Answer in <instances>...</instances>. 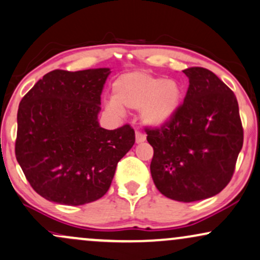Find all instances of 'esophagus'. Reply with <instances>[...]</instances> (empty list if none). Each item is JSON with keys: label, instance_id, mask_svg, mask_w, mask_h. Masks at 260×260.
I'll use <instances>...</instances> for the list:
<instances>
[{"label": "esophagus", "instance_id": "esophagus-1", "mask_svg": "<svg viewBox=\"0 0 260 260\" xmlns=\"http://www.w3.org/2000/svg\"><path fill=\"white\" fill-rule=\"evenodd\" d=\"M143 141H146V135H145V134L140 133V131H136V142L137 143H141V142H143Z\"/></svg>", "mask_w": 260, "mask_h": 260}]
</instances>
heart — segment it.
Masks as SVG:
<instances>
[{"label":"heart","mask_w":260,"mask_h":260,"mask_svg":"<svg viewBox=\"0 0 260 260\" xmlns=\"http://www.w3.org/2000/svg\"><path fill=\"white\" fill-rule=\"evenodd\" d=\"M111 110H140L141 119L152 127L169 124L177 114L183 100V88L175 79H164L148 71L125 72L112 86Z\"/></svg>","instance_id":"obj_1"}]
</instances>
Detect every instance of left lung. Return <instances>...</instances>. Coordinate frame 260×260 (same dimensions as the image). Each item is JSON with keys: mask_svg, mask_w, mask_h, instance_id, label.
I'll return each mask as SVG.
<instances>
[{"mask_svg": "<svg viewBox=\"0 0 260 260\" xmlns=\"http://www.w3.org/2000/svg\"><path fill=\"white\" fill-rule=\"evenodd\" d=\"M188 91L169 124L146 127L154 149L150 174L166 198L183 203L220 193L232 179L243 143L236 96L204 67H189Z\"/></svg>", "mask_w": 260, "mask_h": 260, "instance_id": "1", "label": "left lung"}]
</instances>
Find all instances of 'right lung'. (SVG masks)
Segmentation results:
<instances>
[{"mask_svg":"<svg viewBox=\"0 0 260 260\" xmlns=\"http://www.w3.org/2000/svg\"><path fill=\"white\" fill-rule=\"evenodd\" d=\"M110 69L54 70L21 99L15 156L34 190L78 206L104 197L118 161L135 143L129 124L100 126L101 92Z\"/></svg>","mask_w":260,"mask_h":260,"instance_id":"right-lung-1","label":"right lung"}]
</instances>
